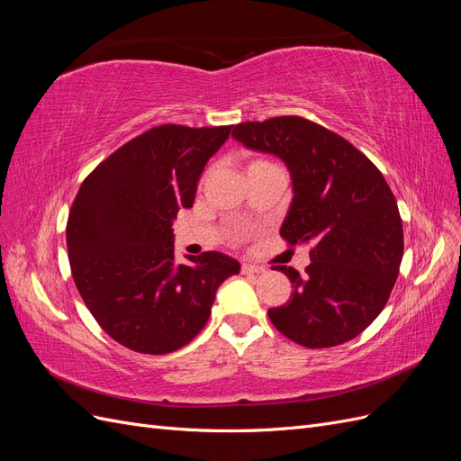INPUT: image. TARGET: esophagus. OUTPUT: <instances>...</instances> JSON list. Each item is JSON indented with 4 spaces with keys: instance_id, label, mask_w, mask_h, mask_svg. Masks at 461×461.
I'll return each mask as SVG.
<instances>
[{
    "instance_id": "34e87169",
    "label": "esophagus",
    "mask_w": 461,
    "mask_h": 461,
    "mask_svg": "<svg viewBox=\"0 0 461 461\" xmlns=\"http://www.w3.org/2000/svg\"><path fill=\"white\" fill-rule=\"evenodd\" d=\"M240 271H242L244 275H258V273H263L265 269L261 267V265H256V263H248V261H244V263L240 265Z\"/></svg>"
}]
</instances>
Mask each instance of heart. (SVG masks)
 I'll list each match as a JSON object with an SVG mask.
<instances>
[{"label":"heart","instance_id":"heart-1","mask_svg":"<svg viewBox=\"0 0 461 461\" xmlns=\"http://www.w3.org/2000/svg\"><path fill=\"white\" fill-rule=\"evenodd\" d=\"M263 163H267V161H263V159H254V161H249V163H248V169H249V167H256V165H263Z\"/></svg>","mask_w":461,"mask_h":461}]
</instances>
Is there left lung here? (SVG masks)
I'll return each instance as SVG.
<instances>
[{
	"instance_id": "1",
	"label": "left lung",
	"mask_w": 461,
	"mask_h": 461,
	"mask_svg": "<svg viewBox=\"0 0 461 461\" xmlns=\"http://www.w3.org/2000/svg\"><path fill=\"white\" fill-rule=\"evenodd\" d=\"M232 136L286 163L294 198L281 236L290 246L312 244L303 275L276 267L294 292L269 310L271 323L305 348L356 339L383 312L403 256L402 219L383 173L342 136L296 115L240 122Z\"/></svg>"
}]
</instances>
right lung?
Wrapping results in <instances>:
<instances>
[{
    "label": "right lung",
    "mask_w": 461,
    "mask_h": 461,
    "mask_svg": "<svg viewBox=\"0 0 461 461\" xmlns=\"http://www.w3.org/2000/svg\"><path fill=\"white\" fill-rule=\"evenodd\" d=\"M230 129L153 127L80 185L67 221L71 273L97 325L129 350L161 356L186 346L205 327L221 283L240 271L221 252L176 263L171 229Z\"/></svg>",
    "instance_id": "add662e5"
}]
</instances>
